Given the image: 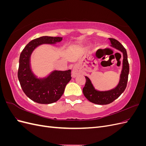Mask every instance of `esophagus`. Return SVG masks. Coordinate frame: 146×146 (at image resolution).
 <instances>
[{
  "label": "esophagus",
  "mask_w": 146,
  "mask_h": 146,
  "mask_svg": "<svg viewBox=\"0 0 146 146\" xmlns=\"http://www.w3.org/2000/svg\"><path fill=\"white\" fill-rule=\"evenodd\" d=\"M82 73V70H80V69L79 68V66L77 65H75L73 68H72V77L73 78L76 77L78 75Z\"/></svg>",
  "instance_id": "1"
}]
</instances>
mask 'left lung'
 Returning a JSON list of instances; mask_svg holds the SVG:
<instances>
[{
	"label": "left lung",
	"instance_id": "left-lung-1",
	"mask_svg": "<svg viewBox=\"0 0 146 146\" xmlns=\"http://www.w3.org/2000/svg\"><path fill=\"white\" fill-rule=\"evenodd\" d=\"M109 39L111 42V46L122 53V68L117 86L108 91L96 90L90 79L85 76L86 83L83 88V93L90 102L98 105L109 104L117 99L125 90L129 73V64L127 60L126 49L116 39L114 38H109Z\"/></svg>",
	"mask_w": 146,
	"mask_h": 146
}]
</instances>
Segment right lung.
Masks as SVG:
<instances>
[{"label": "right lung", "mask_w": 146, "mask_h": 146, "mask_svg": "<svg viewBox=\"0 0 146 146\" xmlns=\"http://www.w3.org/2000/svg\"><path fill=\"white\" fill-rule=\"evenodd\" d=\"M61 37L41 36L29 42L19 57L17 77L25 95L35 102L50 104L58 100L66 85L71 80V70H54L46 77L38 78L31 68L30 57L33 50L42 44H55L61 42Z\"/></svg>", "instance_id": "right-lung-1"}]
</instances>
